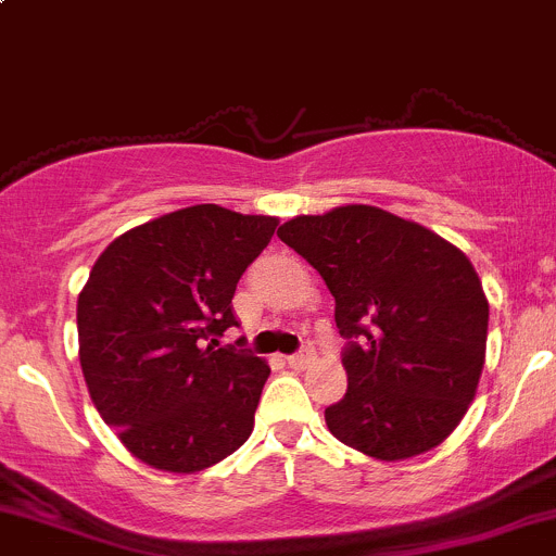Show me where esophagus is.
Returning a JSON list of instances; mask_svg holds the SVG:
<instances>
[{
    "label": "esophagus",
    "mask_w": 556,
    "mask_h": 556,
    "mask_svg": "<svg viewBox=\"0 0 556 556\" xmlns=\"http://www.w3.org/2000/svg\"><path fill=\"white\" fill-rule=\"evenodd\" d=\"M314 349H300V352H294V354H289L287 357V363L292 368H308L311 363H314Z\"/></svg>",
    "instance_id": "esophagus-1"
}]
</instances>
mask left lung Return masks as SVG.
Listing matches in <instances>:
<instances>
[{"label": "left lung", "mask_w": 556, "mask_h": 556, "mask_svg": "<svg viewBox=\"0 0 556 556\" xmlns=\"http://www.w3.org/2000/svg\"><path fill=\"white\" fill-rule=\"evenodd\" d=\"M278 237L336 298L349 388L330 433L379 462L442 445L485 361L489 300L472 262L431 229L368 204L300 215Z\"/></svg>", "instance_id": "left-lung-1"}]
</instances>
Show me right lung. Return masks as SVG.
Listing matches in <instances>:
<instances>
[{
  "label": "right lung",
  "instance_id": "right-lung-1",
  "mask_svg": "<svg viewBox=\"0 0 556 556\" xmlns=\"http://www.w3.org/2000/svg\"><path fill=\"white\" fill-rule=\"evenodd\" d=\"M278 218L195 204L116 237L78 294V361L123 445L163 472H202L253 431L269 366L218 346L237 281Z\"/></svg>",
  "mask_w": 556,
  "mask_h": 556
}]
</instances>
